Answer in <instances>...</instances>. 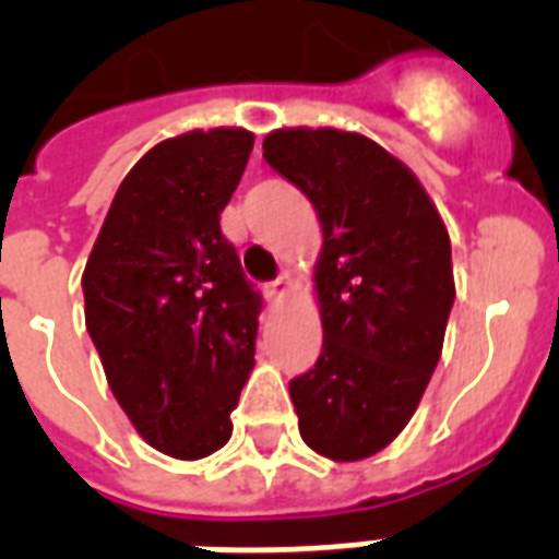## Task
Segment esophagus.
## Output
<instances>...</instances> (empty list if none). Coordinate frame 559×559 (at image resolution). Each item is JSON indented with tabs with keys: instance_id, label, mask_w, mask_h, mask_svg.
I'll list each match as a JSON object with an SVG mask.
<instances>
[{
	"instance_id": "obj_1",
	"label": "esophagus",
	"mask_w": 559,
	"mask_h": 559,
	"mask_svg": "<svg viewBox=\"0 0 559 559\" xmlns=\"http://www.w3.org/2000/svg\"><path fill=\"white\" fill-rule=\"evenodd\" d=\"M287 293H289V275H278V278L266 284V298H270V301H278V298H284Z\"/></svg>"
}]
</instances>
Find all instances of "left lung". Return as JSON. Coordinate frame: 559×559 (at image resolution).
Here are the masks:
<instances>
[{
    "mask_svg": "<svg viewBox=\"0 0 559 559\" xmlns=\"http://www.w3.org/2000/svg\"><path fill=\"white\" fill-rule=\"evenodd\" d=\"M263 159L322 219V354L289 380L298 432L333 461L368 459L415 415L455 301L450 235L415 174L342 130H275Z\"/></svg>",
    "mask_w": 559,
    "mask_h": 559,
    "instance_id": "left-lung-1",
    "label": "left lung"
}]
</instances>
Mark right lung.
Masks as SVG:
<instances>
[{
    "mask_svg": "<svg viewBox=\"0 0 559 559\" xmlns=\"http://www.w3.org/2000/svg\"><path fill=\"white\" fill-rule=\"evenodd\" d=\"M252 144L246 130H193L144 153L83 270L109 389L174 459H205L231 438L228 415L254 366L261 293L219 231Z\"/></svg>",
    "mask_w": 559,
    "mask_h": 559,
    "instance_id": "1",
    "label": "right lung"
}]
</instances>
